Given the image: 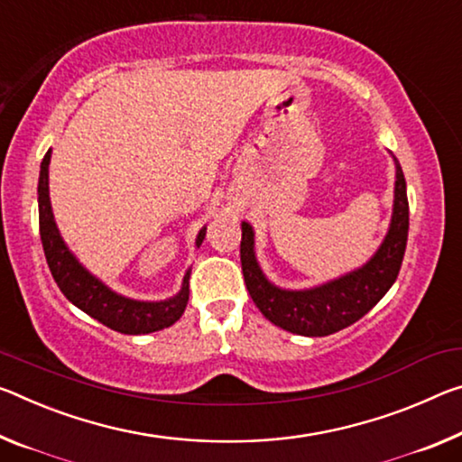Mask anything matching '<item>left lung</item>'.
<instances>
[{
	"instance_id": "8db88e82",
	"label": "left lung",
	"mask_w": 462,
	"mask_h": 462,
	"mask_svg": "<svg viewBox=\"0 0 462 462\" xmlns=\"http://www.w3.org/2000/svg\"><path fill=\"white\" fill-rule=\"evenodd\" d=\"M394 160V201L389 232L362 267L337 277L327 283L306 290H285L271 283L254 254V230L243 222L240 240V263L248 294L271 323L283 331L304 337H325L341 331L365 312L374 309L391 290L399 275L409 232L407 185L401 164Z\"/></svg>"
}]
</instances>
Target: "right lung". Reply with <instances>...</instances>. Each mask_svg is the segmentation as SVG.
<instances>
[{"label": "right lung", "mask_w": 462, "mask_h": 462, "mask_svg": "<svg viewBox=\"0 0 462 462\" xmlns=\"http://www.w3.org/2000/svg\"><path fill=\"white\" fill-rule=\"evenodd\" d=\"M49 162L51 150L45 153V158L41 162L39 226L51 275H53L57 285H60L63 296L73 306H78L79 310H84L92 319H97L98 323L123 335H145L177 323L189 302V275H191V269H187L185 277H182L179 294L160 300V302H143V300H134L116 294L115 290L108 288L106 283H102L97 275H92L76 259V254L69 251V246L61 238L60 228H57L53 217V208H51ZM205 230L208 228H201L199 234H197V248L203 243Z\"/></svg>", "instance_id": "add662e5"}]
</instances>
